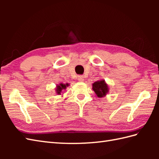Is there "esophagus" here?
I'll return each mask as SVG.
<instances>
[{
    "label": "esophagus",
    "instance_id": "34e87169",
    "mask_svg": "<svg viewBox=\"0 0 159 159\" xmlns=\"http://www.w3.org/2000/svg\"><path fill=\"white\" fill-rule=\"evenodd\" d=\"M78 80H79V82H83L84 80H85V79H84L83 76H81V75L78 76Z\"/></svg>",
    "mask_w": 159,
    "mask_h": 159
}]
</instances>
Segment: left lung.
Returning a JSON list of instances; mask_svg holds the SVG:
<instances>
[{
    "label": "left lung",
    "mask_w": 159,
    "mask_h": 159,
    "mask_svg": "<svg viewBox=\"0 0 159 159\" xmlns=\"http://www.w3.org/2000/svg\"><path fill=\"white\" fill-rule=\"evenodd\" d=\"M92 89L98 98H103L109 92V85L104 79H101L92 84Z\"/></svg>",
    "instance_id": "1"
}]
</instances>
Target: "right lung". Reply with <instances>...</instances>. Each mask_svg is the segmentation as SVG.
<instances>
[{
    "label": "right lung",
    "mask_w": 159,
    "mask_h": 159,
    "mask_svg": "<svg viewBox=\"0 0 159 159\" xmlns=\"http://www.w3.org/2000/svg\"><path fill=\"white\" fill-rule=\"evenodd\" d=\"M69 85H70L69 83H66V84L59 83V85H57L56 88H55V92L57 95H61L62 91L66 89L67 88V87H68Z\"/></svg>",
    "instance_id": "1"
}]
</instances>
